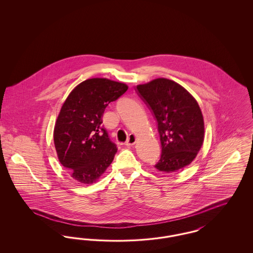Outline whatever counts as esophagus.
<instances>
[{
    "label": "esophagus",
    "instance_id": "esophagus-1",
    "mask_svg": "<svg viewBox=\"0 0 253 253\" xmlns=\"http://www.w3.org/2000/svg\"><path fill=\"white\" fill-rule=\"evenodd\" d=\"M135 135L134 134H130L129 137H128V140L125 142V146L129 147V146H132V145L135 144Z\"/></svg>",
    "mask_w": 253,
    "mask_h": 253
}]
</instances>
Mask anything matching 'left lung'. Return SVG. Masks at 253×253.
<instances>
[{
    "instance_id": "8db88e82",
    "label": "left lung",
    "mask_w": 253,
    "mask_h": 253,
    "mask_svg": "<svg viewBox=\"0 0 253 253\" xmlns=\"http://www.w3.org/2000/svg\"><path fill=\"white\" fill-rule=\"evenodd\" d=\"M136 92L157 122L162 150L155 167L169 173L191 164L204 141L203 115L195 98L164 78L137 85Z\"/></svg>"
}]
</instances>
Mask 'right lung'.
<instances>
[{"mask_svg":"<svg viewBox=\"0 0 253 253\" xmlns=\"http://www.w3.org/2000/svg\"><path fill=\"white\" fill-rule=\"evenodd\" d=\"M128 86L108 79H89L67 96L55 124L54 143L61 165L75 180L96 182L118 151L101 125L104 110Z\"/></svg>","mask_w":253,"mask_h":253,"instance_id":"obj_1","label":"right lung"}]
</instances>
